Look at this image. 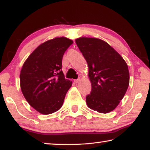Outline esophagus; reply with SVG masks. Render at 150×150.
I'll use <instances>...</instances> for the list:
<instances>
[{"mask_svg":"<svg viewBox=\"0 0 150 150\" xmlns=\"http://www.w3.org/2000/svg\"><path fill=\"white\" fill-rule=\"evenodd\" d=\"M80 81H81L80 78H79V79H75L74 82H75V83H78L80 82Z\"/></svg>","mask_w":150,"mask_h":150,"instance_id":"1","label":"esophagus"}]
</instances>
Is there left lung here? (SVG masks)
<instances>
[{"mask_svg":"<svg viewBox=\"0 0 150 150\" xmlns=\"http://www.w3.org/2000/svg\"><path fill=\"white\" fill-rule=\"evenodd\" d=\"M75 43L88 67L92 89L86 96L87 106L98 112H110L128 89V65L121 55L102 40L82 37L76 39Z\"/></svg>","mask_w":150,"mask_h":150,"instance_id":"obj_1","label":"left lung"}]
</instances>
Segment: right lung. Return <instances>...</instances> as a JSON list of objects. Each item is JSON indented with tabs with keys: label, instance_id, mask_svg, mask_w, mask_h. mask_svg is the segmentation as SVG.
Returning <instances> with one entry per match:
<instances>
[{
	"label": "right lung",
	"instance_id": "add662e5",
	"mask_svg": "<svg viewBox=\"0 0 150 150\" xmlns=\"http://www.w3.org/2000/svg\"><path fill=\"white\" fill-rule=\"evenodd\" d=\"M73 41L55 38L40 45L24 62L20 71L22 92L28 103L43 115L61 108L72 82L62 71L63 55Z\"/></svg>",
	"mask_w": 150,
	"mask_h": 150
}]
</instances>
